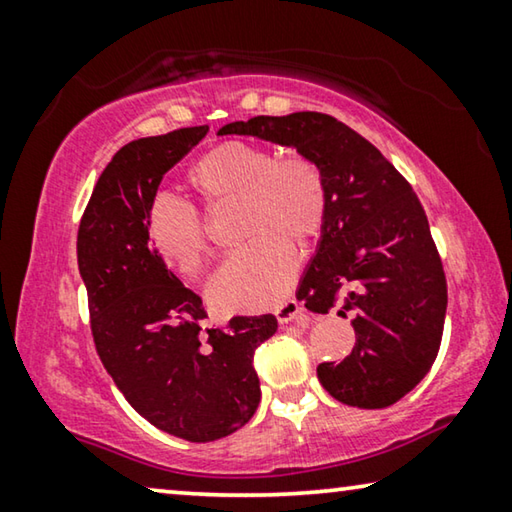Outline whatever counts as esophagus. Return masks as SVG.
Masks as SVG:
<instances>
[{
	"label": "esophagus",
	"mask_w": 512,
	"mask_h": 512,
	"mask_svg": "<svg viewBox=\"0 0 512 512\" xmlns=\"http://www.w3.org/2000/svg\"><path fill=\"white\" fill-rule=\"evenodd\" d=\"M302 311L305 309H302L298 300H287L282 302L280 307H275V318L284 325V323H291V320H298L302 316Z\"/></svg>",
	"instance_id": "esophagus-1"
}]
</instances>
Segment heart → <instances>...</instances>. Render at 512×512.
<instances>
[{"label": "heart", "mask_w": 512, "mask_h": 512, "mask_svg": "<svg viewBox=\"0 0 512 512\" xmlns=\"http://www.w3.org/2000/svg\"><path fill=\"white\" fill-rule=\"evenodd\" d=\"M187 183L205 205H241L239 232L248 244L212 277V300L228 311L277 305L298 271L293 244H314L325 230L329 187L323 167L305 153L280 155L268 144L232 140L201 155ZM146 237L155 257L185 277L201 273L210 257L201 212L180 198H153Z\"/></svg>", "instance_id": "b5f03b06"}]
</instances>
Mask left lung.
Instances as JSON below:
<instances>
[{
	"instance_id": "1",
	"label": "left lung",
	"mask_w": 512,
	"mask_h": 512,
	"mask_svg": "<svg viewBox=\"0 0 512 512\" xmlns=\"http://www.w3.org/2000/svg\"><path fill=\"white\" fill-rule=\"evenodd\" d=\"M219 135L293 146L325 171L329 214L298 300L352 318V352L320 363L325 391L348 406L384 409L413 391L436 361L447 311L443 262L418 196L366 137L323 112L253 117Z\"/></svg>"
}]
</instances>
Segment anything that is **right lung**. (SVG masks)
Returning a JSON list of instances; mask_svg holds the SVG:
<instances>
[{
  "label": "right lung",
  "instance_id": "1",
  "mask_svg": "<svg viewBox=\"0 0 512 512\" xmlns=\"http://www.w3.org/2000/svg\"><path fill=\"white\" fill-rule=\"evenodd\" d=\"M207 131L178 128L121 146L94 185L76 239L101 363L142 418L189 443L225 438L253 418L262 397L253 354L277 329L271 314L203 329V300L146 237L162 176Z\"/></svg>",
  "mask_w": 512,
  "mask_h": 512
}]
</instances>
